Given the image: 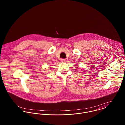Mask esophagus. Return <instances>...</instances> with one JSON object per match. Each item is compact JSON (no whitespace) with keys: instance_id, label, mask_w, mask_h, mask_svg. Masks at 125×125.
Segmentation results:
<instances>
[{"instance_id":"34e87169","label":"esophagus","mask_w":125,"mask_h":125,"mask_svg":"<svg viewBox=\"0 0 125 125\" xmlns=\"http://www.w3.org/2000/svg\"><path fill=\"white\" fill-rule=\"evenodd\" d=\"M65 60H66L64 59H61V62H65Z\"/></svg>"}]
</instances>
